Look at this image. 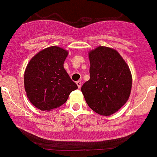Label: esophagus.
Wrapping results in <instances>:
<instances>
[{
  "label": "esophagus",
  "instance_id": "obj_1",
  "mask_svg": "<svg viewBox=\"0 0 157 157\" xmlns=\"http://www.w3.org/2000/svg\"><path fill=\"white\" fill-rule=\"evenodd\" d=\"M76 85L78 86V88H80V87H82V82H81V81H78V82H76Z\"/></svg>",
  "mask_w": 157,
  "mask_h": 157
}]
</instances>
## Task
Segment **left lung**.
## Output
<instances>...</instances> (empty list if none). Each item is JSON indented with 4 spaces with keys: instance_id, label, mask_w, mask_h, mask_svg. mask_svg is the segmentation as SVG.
<instances>
[{
    "instance_id": "8db88e82",
    "label": "left lung",
    "mask_w": 157,
    "mask_h": 157,
    "mask_svg": "<svg viewBox=\"0 0 157 157\" xmlns=\"http://www.w3.org/2000/svg\"><path fill=\"white\" fill-rule=\"evenodd\" d=\"M90 79L82 87L89 107L103 116L112 115L127 102L132 89L129 66L117 50L98 46L88 52Z\"/></svg>"
}]
</instances>
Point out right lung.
Instances as JSON below:
<instances>
[{
	"instance_id": "obj_1",
	"label": "right lung",
	"mask_w": 157,
	"mask_h": 157,
	"mask_svg": "<svg viewBox=\"0 0 157 157\" xmlns=\"http://www.w3.org/2000/svg\"><path fill=\"white\" fill-rule=\"evenodd\" d=\"M68 54L64 48L50 46L36 54L27 65L25 90L30 102L40 110L60 107L78 88L63 67Z\"/></svg>"
}]
</instances>
